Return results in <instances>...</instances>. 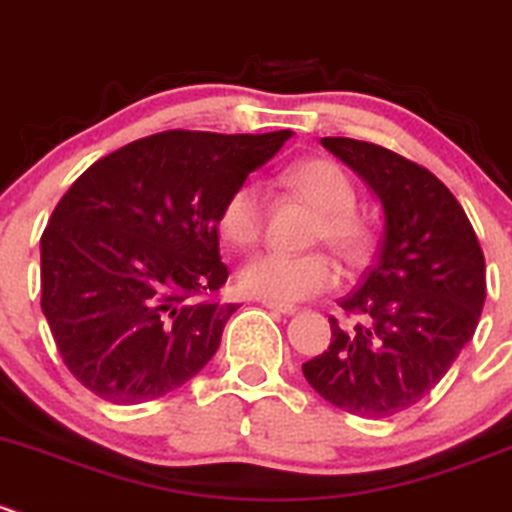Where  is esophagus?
Wrapping results in <instances>:
<instances>
[{
    "label": "esophagus",
    "instance_id": "obj_1",
    "mask_svg": "<svg viewBox=\"0 0 512 512\" xmlns=\"http://www.w3.org/2000/svg\"><path fill=\"white\" fill-rule=\"evenodd\" d=\"M263 306L266 308H271V311H278V313H283V316H293V313L298 311L296 306H293V303H278V301H261Z\"/></svg>",
    "mask_w": 512,
    "mask_h": 512
}]
</instances>
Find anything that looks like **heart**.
<instances>
[{
	"instance_id": "obj_1",
	"label": "heart",
	"mask_w": 512,
	"mask_h": 512,
	"mask_svg": "<svg viewBox=\"0 0 512 512\" xmlns=\"http://www.w3.org/2000/svg\"><path fill=\"white\" fill-rule=\"evenodd\" d=\"M283 179L306 196L321 219L316 224V239L328 241L348 261H358L371 249V226L353 214L356 191L351 179L338 164L328 159H306L286 169ZM263 191L254 179L241 181L226 196L219 209V231L229 244L251 246L261 234ZM338 266L328 254H283V251H258L246 258L236 273V283L246 296L263 301L293 303L336 286Z\"/></svg>"
}]
</instances>
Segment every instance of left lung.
I'll list each match as a JSON object with an SVG mask.
<instances>
[{
	"label": "left lung",
	"instance_id": "obj_1",
	"mask_svg": "<svg viewBox=\"0 0 512 512\" xmlns=\"http://www.w3.org/2000/svg\"><path fill=\"white\" fill-rule=\"evenodd\" d=\"M383 206L373 266L338 306L361 318L331 321V346L303 363L313 391L363 418L416 406L473 338L485 301L478 236L448 186L406 156L368 141L326 136Z\"/></svg>",
	"mask_w": 512,
	"mask_h": 512
}]
</instances>
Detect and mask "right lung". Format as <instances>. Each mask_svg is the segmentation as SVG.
<instances>
[{
	"label": "right lung",
	"mask_w": 512,
	"mask_h": 512,
	"mask_svg": "<svg viewBox=\"0 0 512 512\" xmlns=\"http://www.w3.org/2000/svg\"><path fill=\"white\" fill-rule=\"evenodd\" d=\"M291 131H161L69 186L42 234V311L72 376L116 406L154 401L214 358L236 303L219 209Z\"/></svg>",
	"instance_id": "obj_1"
}]
</instances>
